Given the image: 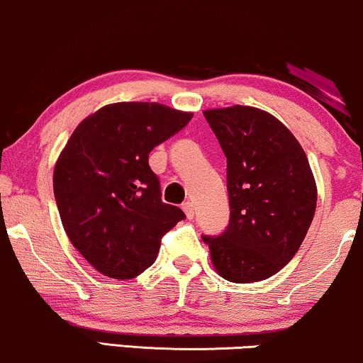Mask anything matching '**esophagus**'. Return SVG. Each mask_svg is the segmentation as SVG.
I'll return each instance as SVG.
<instances>
[{
	"instance_id": "34e87169",
	"label": "esophagus",
	"mask_w": 363,
	"mask_h": 363,
	"mask_svg": "<svg viewBox=\"0 0 363 363\" xmlns=\"http://www.w3.org/2000/svg\"><path fill=\"white\" fill-rule=\"evenodd\" d=\"M182 208H183V211H185L188 220H193V216H195V208H193V203H190V201L183 203Z\"/></svg>"
}]
</instances>
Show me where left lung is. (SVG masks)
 Segmentation results:
<instances>
[{"label":"left lung","mask_w":363,"mask_h":363,"mask_svg":"<svg viewBox=\"0 0 363 363\" xmlns=\"http://www.w3.org/2000/svg\"><path fill=\"white\" fill-rule=\"evenodd\" d=\"M228 168L230 225L203 236L226 281H264L289 262L304 241L317 205V186L301 143L261 108L233 106L203 112Z\"/></svg>","instance_id":"obj_1"}]
</instances>
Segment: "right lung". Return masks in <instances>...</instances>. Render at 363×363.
<instances>
[{"label": "right lung", "instance_id": "1", "mask_svg": "<svg viewBox=\"0 0 363 363\" xmlns=\"http://www.w3.org/2000/svg\"><path fill=\"white\" fill-rule=\"evenodd\" d=\"M193 113L117 102L79 123L54 167V196L72 246L101 274L132 279L157 259L162 236L185 218L162 201L148 153Z\"/></svg>", "mask_w": 363, "mask_h": 363}]
</instances>
